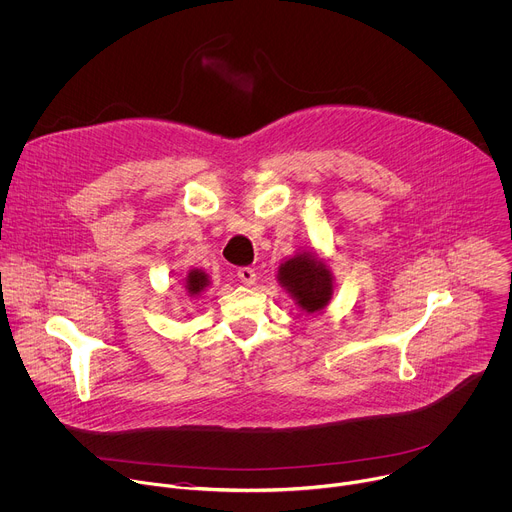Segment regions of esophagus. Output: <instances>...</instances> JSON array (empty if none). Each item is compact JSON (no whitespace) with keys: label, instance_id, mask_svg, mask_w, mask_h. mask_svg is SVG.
I'll use <instances>...</instances> for the list:
<instances>
[{"label":"esophagus","instance_id":"esophagus-1","mask_svg":"<svg viewBox=\"0 0 512 512\" xmlns=\"http://www.w3.org/2000/svg\"><path fill=\"white\" fill-rule=\"evenodd\" d=\"M237 277L245 283V285H253L257 281V273L253 267H239L237 269Z\"/></svg>","mask_w":512,"mask_h":512}]
</instances>
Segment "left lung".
<instances>
[{"instance_id":"1","label":"left lung","mask_w":512,"mask_h":512,"mask_svg":"<svg viewBox=\"0 0 512 512\" xmlns=\"http://www.w3.org/2000/svg\"><path fill=\"white\" fill-rule=\"evenodd\" d=\"M277 281L306 314L324 310L334 294V275L328 263L310 251L285 259L279 265Z\"/></svg>"}]
</instances>
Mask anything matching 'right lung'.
Returning <instances> with one entry per match:
<instances>
[{
  "mask_svg": "<svg viewBox=\"0 0 512 512\" xmlns=\"http://www.w3.org/2000/svg\"><path fill=\"white\" fill-rule=\"evenodd\" d=\"M210 285L208 275L202 269H190V273L184 279V289H182V296L186 298H196L200 296L202 291Z\"/></svg>",
  "mask_w": 512,
  "mask_h": 512,
  "instance_id": "add662e5",
  "label": "right lung"
}]
</instances>
